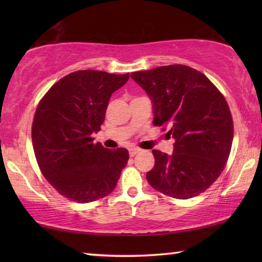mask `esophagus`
Here are the masks:
<instances>
[{"label": "esophagus", "instance_id": "1", "mask_svg": "<svg viewBox=\"0 0 262 262\" xmlns=\"http://www.w3.org/2000/svg\"><path fill=\"white\" fill-rule=\"evenodd\" d=\"M139 151H141V150H140L139 148H130V149H129V155L133 157V156H135V155H136L137 152H139Z\"/></svg>", "mask_w": 262, "mask_h": 262}]
</instances>
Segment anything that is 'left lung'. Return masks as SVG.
Wrapping results in <instances>:
<instances>
[{"label":"left lung","instance_id":"8db88e82","mask_svg":"<svg viewBox=\"0 0 262 262\" xmlns=\"http://www.w3.org/2000/svg\"><path fill=\"white\" fill-rule=\"evenodd\" d=\"M130 77L151 100L154 125L168 128L174 139L171 155L152 150L148 183L184 200L205 192L223 171L232 145L233 123L223 95L202 73L183 64Z\"/></svg>","mask_w":262,"mask_h":262}]
</instances>
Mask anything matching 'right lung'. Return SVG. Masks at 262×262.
Instances as JSON below:
<instances>
[{"instance_id": "add662e5", "label": "right lung", "mask_w": 262, "mask_h": 262, "mask_svg": "<svg viewBox=\"0 0 262 262\" xmlns=\"http://www.w3.org/2000/svg\"><path fill=\"white\" fill-rule=\"evenodd\" d=\"M129 73L79 70L56 82L39 103L32 143L42 174L63 196L88 203L108 195L129 158L128 150L94 143L111 96Z\"/></svg>"}]
</instances>
